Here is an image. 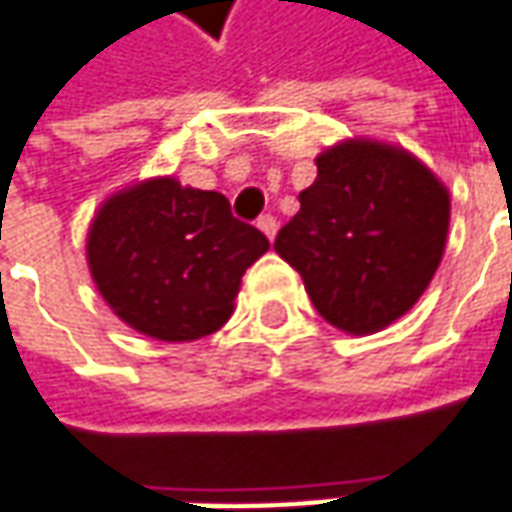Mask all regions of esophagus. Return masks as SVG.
Masks as SVG:
<instances>
[{
	"mask_svg": "<svg viewBox=\"0 0 512 512\" xmlns=\"http://www.w3.org/2000/svg\"><path fill=\"white\" fill-rule=\"evenodd\" d=\"M257 229H260L269 240H274V235H277V221H274L272 215H260V218H257Z\"/></svg>",
	"mask_w": 512,
	"mask_h": 512,
	"instance_id": "34e87169",
	"label": "esophagus"
}]
</instances>
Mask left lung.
I'll return each instance as SVG.
<instances>
[{
  "mask_svg": "<svg viewBox=\"0 0 512 512\" xmlns=\"http://www.w3.org/2000/svg\"><path fill=\"white\" fill-rule=\"evenodd\" d=\"M314 164L317 178L274 252L300 272L326 323L365 337L431 286L448 240V186L416 155L374 138H345Z\"/></svg>",
  "mask_w": 512,
  "mask_h": 512,
  "instance_id": "1",
  "label": "left lung"
}]
</instances>
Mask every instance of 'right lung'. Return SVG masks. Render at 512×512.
Wrapping results in <instances>:
<instances>
[{"mask_svg":"<svg viewBox=\"0 0 512 512\" xmlns=\"http://www.w3.org/2000/svg\"><path fill=\"white\" fill-rule=\"evenodd\" d=\"M269 240L232 218L221 192L161 175L101 201L87 266L121 323L164 343H192L232 317L240 277Z\"/></svg>","mask_w":512,"mask_h":512,"instance_id":"add662e5","label":"right lung"}]
</instances>
